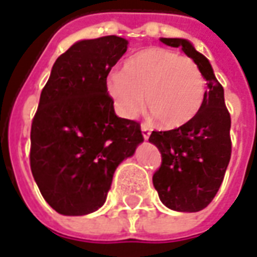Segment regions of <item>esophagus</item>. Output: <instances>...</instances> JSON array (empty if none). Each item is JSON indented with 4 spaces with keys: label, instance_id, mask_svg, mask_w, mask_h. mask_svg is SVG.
Segmentation results:
<instances>
[{
    "label": "esophagus",
    "instance_id": "esophagus-1",
    "mask_svg": "<svg viewBox=\"0 0 257 257\" xmlns=\"http://www.w3.org/2000/svg\"><path fill=\"white\" fill-rule=\"evenodd\" d=\"M141 133H143L144 140H148L150 139V136H151V128L147 124H141Z\"/></svg>",
    "mask_w": 257,
    "mask_h": 257
}]
</instances>
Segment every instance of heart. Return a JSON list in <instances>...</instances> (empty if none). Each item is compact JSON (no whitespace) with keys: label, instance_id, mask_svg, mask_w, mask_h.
Listing matches in <instances>:
<instances>
[{"label":"heart","instance_id":"b5f03b06","mask_svg":"<svg viewBox=\"0 0 257 257\" xmlns=\"http://www.w3.org/2000/svg\"><path fill=\"white\" fill-rule=\"evenodd\" d=\"M106 89L116 110L134 118L147 107L166 128L185 125L199 113L206 82L197 64L162 47H150L130 57L123 71L106 78Z\"/></svg>","mask_w":257,"mask_h":257}]
</instances>
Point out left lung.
<instances>
[{"mask_svg":"<svg viewBox=\"0 0 257 257\" xmlns=\"http://www.w3.org/2000/svg\"><path fill=\"white\" fill-rule=\"evenodd\" d=\"M159 40L171 47H182L207 81L203 106L196 117L175 130L152 132L150 137L162 157L161 168L152 176L159 200L173 211L197 213L213 201L229 164L231 117L225 107L224 88L206 56L187 39Z\"/></svg>","mask_w":257,"mask_h":257,"instance_id":"obj_1","label":"left lung"}]
</instances>
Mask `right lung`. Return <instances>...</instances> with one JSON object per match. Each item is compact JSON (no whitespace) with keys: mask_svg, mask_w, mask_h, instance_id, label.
<instances>
[{"mask_svg":"<svg viewBox=\"0 0 257 257\" xmlns=\"http://www.w3.org/2000/svg\"><path fill=\"white\" fill-rule=\"evenodd\" d=\"M128 40H78L56 60L31 130V169L44 200L63 215L105 204L117 166L144 141L137 121L118 117L106 89Z\"/></svg>","mask_w":257,"mask_h":257,"instance_id":"1","label":"right lung"}]
</instances>
